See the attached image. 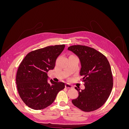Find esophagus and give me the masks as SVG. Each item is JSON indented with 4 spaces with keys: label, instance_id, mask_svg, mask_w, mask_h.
I'll return each mask as SVG.
<instances>
[{
    "label": "esophagus",
    "instance_id": "1",
    "mask_svg": "<svg viewBox=\"0 0 129 129\" xmlns=\"http://www.w3.org/2000/svg\"><path fill=\"white\" fill-rule=\"evenodd\" d=\"M66 87L67 88H69V89H71V88H73V87L72 86V85H70V84H68V83H67V84H66Z\"/></svg>",
    "mask_w": 129,
    "mask_h": 129
}]
</instances>
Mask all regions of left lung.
I'll list each match as a JSON object with an SVG mask.
<instances>
[{"label": "left lung", "mask_w": 129, "mask_h": 129, "mask_svg": "<svg viewBox=\"0 0 129 129\" xmlns=\"http://www.w3.org/2000/svg\"><path fill=\"white\" fill-rule=\"evenodd\" d=\"M79 57L81 68V80L85 89L79 91V96L72 100L73 104L85 112L97 110L105 103L113 87V77L110 63L103 54L94 48L82 45L69 47Z\"/></svg>", "instance_id": "1"}]
</instances>
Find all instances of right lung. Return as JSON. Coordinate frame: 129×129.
I'll list each match as a JSON object with an SVG mask.
<instances>
[{"mask_svg": "<svg viewBox=\"0 0 129 129\" xmlns=\"http://www.w3.org/2000/svg\"><path fill=\"white\" fill-rule=\"evenodd\" d=\"M64 45L47 46L28 53L19 66L16 75L17 89L26 105L41 110L55 101L58 92L65 88L63 82L52 80L48 83L47 73L55 67V61Z\"/></svg>", "mask_w": 129, "mask_h": 129, "instance_id": "obj_1", "label": "right lung"}]
</instances>
